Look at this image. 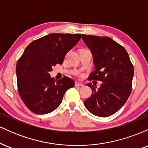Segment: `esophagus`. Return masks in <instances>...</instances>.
Here are the masks:
<instances>
[{"mask_svg":"<svg viewBox=\"0 0 148 148\" xmlns=\"http://www.w3.org/2000/svg\"><path fill=\"white\" fill-rule=\"evenodd\" d=\"M75 86H76V87H81V86H84V84H83L82 83L79 82V81H76Z\"/></svg>","mask_w":148,"mask_h":148,"instance_id":"1","label":"esophagus"}]
</instances>
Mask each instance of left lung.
<instances>
[{
    "mask_svg": "<svg viewBox=\"0 0 148 148\" xmlns=\"http://www.w3.org/2000/svg\"><path fill=\"white\" fill-rule=\"evenodd\" d=\"M84 43L92 54L95 71L89 80L102 81L100 88L88 84L92 95L84 101L93 115L108 117L114 114L130 97L134 77V66L123 46L108 37L83 35Z\"/></svg>",
    "mask_w": 148,
    "mask_h": 148,
    "instance_id": "8db88e82",
    "label": "left lung"
}]
</instances>
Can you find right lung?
<instances>
[{
	"instance_id": "add662e5",
	"label": "right lung",
	"mask_w": 148,
	"mask_h": 148,
	"mask_svg": "<svg viewBox=\"0 0 148 148\" xmlns=\"http://www.w3.org/2000/svg\"><path fill=\"white\" fill-rule=\"evenodd\" d=\"M81 38V34H49L34 40L16 63L18 92L27 108L33 113H51L62 102L65 92L74 86L72 79L56 81L49 72L62 64L67 53Z\"/></svg>"
}]
</instances>
